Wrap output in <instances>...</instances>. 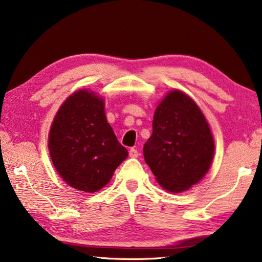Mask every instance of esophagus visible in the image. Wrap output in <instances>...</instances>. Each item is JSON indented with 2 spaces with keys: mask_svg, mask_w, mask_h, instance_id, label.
I'll list each match as a JSON object with an SVG mask.
<instances>
[{
  "mask_svg": "<svg viewBox=\"0 0 262 262\" xmlns=\"http://www.w3.org/2000/svg\"><path fill=\"white\" fill-rule=\"evenodd\" d=\"M129 156L133 157V159H135V157L139 156V151L136 150L135 148H132V149H129Z\"/></svg>",
  "mask_w": 262,
  "mask_h": 262,
  "instance_id": "34e87169",
  "label": "esophagus"
}]
</instances>
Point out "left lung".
<instances>
[{"label":"left lung","instance_id":"left-lung-1","mask_svg":"<svg viewBox=\"0 0 262 262\" xmlns=\"http://www.w3.org/2000/svg\"><path fill=\"white\" fill-rule=\"evenodd\" d=\"M213 154V136L197 103L181 91L169 92L157 106L143 147L157 182L173 193L188 190L205 176Z\"/></svg>","mask_w":262,"mask_h":262}]
</instances>
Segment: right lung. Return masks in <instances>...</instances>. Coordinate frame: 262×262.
<instances>
[{
    "mask_svg": "<svg viewBox=\"0 0 262 262\" xmlns=\"http://www.w3.org/2000/svg\"><path fill=\"white\" fill-rule=\"evenodd\" d=\"M49 151L60 177L85 192L108 183L128 155L107 122L103 99L87 90L70 95L57 112Z\"/></svg>",
    "mask_w": 262,
    "mask_h": 262,
    "instance_id": "1",
    "label": "right lung"
}]
</instances>
